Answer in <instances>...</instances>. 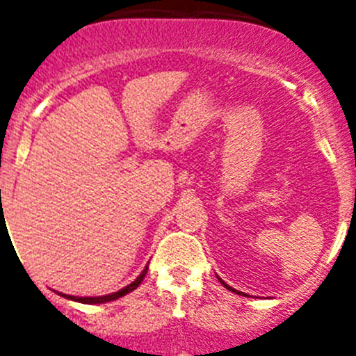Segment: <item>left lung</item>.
<instances>
[{"instance_id":"1","label":"left lung","mask_w":356,"mask_h":356,"mask_svg":"<svg viewBox=\"0 0 356 356\" xmlns=\"http://www.w3.org/2000/svg\"><path fill=\"white\" fill-rule=\"evenodd\" d=\"M219 282H221V284H222V285H225V287H226V289H228V291H232V292H237V294H242V292L235 291V289H232V287H229V285H226V284H225V282H222V280H221V278H219ZM244 296H246V294H244Z\"/></svg>"}]
</instances>
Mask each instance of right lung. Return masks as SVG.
I'll use <instances>...</instances> for the list:
<instances>
[{
    "mask_svg": "<svg viewBox=\"0 0 356 356\" xmlns=\"http://www.w3.org/2000/svg\"><path fill=\"white\" fill-rule=\"evenodd\" d=\"M147 273V267L144 269L143 273H140L139 276H137V280L135 282H131L130 285H127L124 289H121V291L118 292H112V294H106V296H97V298H78V296H67V294H60L64 296V298H67V300H72V301H78V303H85V305H97V303H106V301H114L118 300V298H122V296H127L128 292L135 291V289L139 287L140 282L144 280V276H146Z\"/></svg>",
    "mask_w": 356,
    "mask_h": 356,
    "instance_id": "obj_1",
    "label": "right lung"
}]
</instances>
